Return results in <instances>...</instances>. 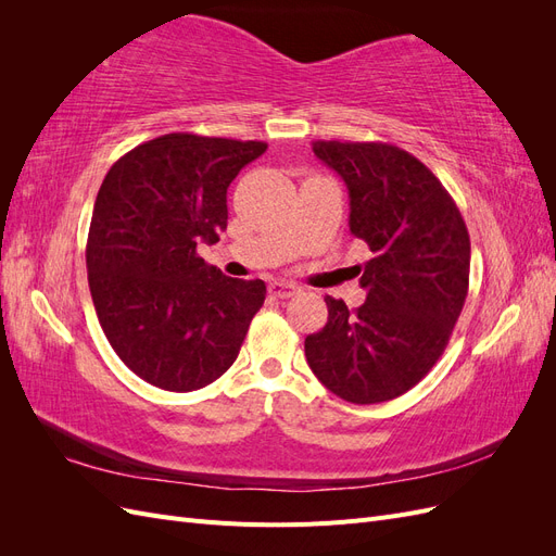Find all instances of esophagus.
Masks as SVG:
<instances>
[{"label":"esophagus","instance_id":"34e87169","mask_svg":"<svg viewBox=\"0 0 556 556\" xmlns=\"http://www.w3.org/2000/svg\"><path fill=\"white\" fill-rule=\"evenodd\" d=\"M299 292V288L294 282H285V280H274L271 285H268V294L276 296V299H288V296H294Z\"/></svg>","mask_w":556,"mask_h":556}]
</instances>
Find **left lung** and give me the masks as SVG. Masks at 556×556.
<instances>
[{"label": "left lung", "instance_id": "8db88e82", "mask_svg": "<svg viewBox=\"0 0 556 556\" xmlns=\"http://www.w3.org/2000/svg\"><path fill=\"white\" fill-rule=\"evenodd\" d=\"M350 194V231L374 257L362 268L366 301L306 336L311 371L350 403L406 394L439 362L468 294L470 239L443 182L392 143L313 141Z\"/></svg>", "mask_w": 556, "mask_h": 556}]
</instances>
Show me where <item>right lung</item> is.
I'll return each mask as SVG.
<instances>
[{"instance_id":"1","label":"right lung","mask_w":556,"mask_h":556,"mask_svg":"<svg viewBox=\"0 0 556 556\" xmlns=\"http://www.w3.org/2000/svg\"><path fill=\"white\" fill-rule=\"evenodd\" d=\"M264 141L164 134L117 160L99 188L88 282L115 355L166 392H194L237 362L264 280L227 278L199 257L227 229V188Z\"/></svg>"}]
</instances>
